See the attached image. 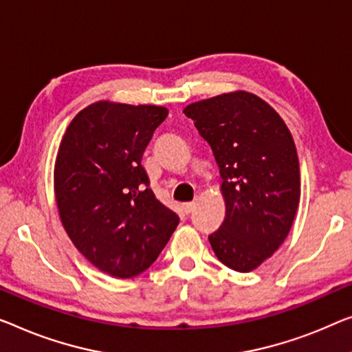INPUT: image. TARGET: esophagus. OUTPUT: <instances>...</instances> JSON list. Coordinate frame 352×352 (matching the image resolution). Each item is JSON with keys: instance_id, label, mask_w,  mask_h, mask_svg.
<instances>
[{"instance_id": "esophagus-1", "label": "esophagus", "mask_w": 352, "mask_h": 352, "mask_svg": "<svg viewBox=\"0 0 352 352\" xmlns=\"http://www.w3.org/2000/svg\"><path fill=\"white\" fill-rule=\"evenodd\" d=\"M194 207H196V204L194 202H186V204H183V210H185V213L186 214H190L192 210H194Z\"/></svg>"}]
</instances>
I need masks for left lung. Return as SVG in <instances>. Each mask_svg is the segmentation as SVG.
<instances>
[{
  "label": "left lung",
  "instance_id": "obj_1",
  "mask_svg": "<svg viewBox=\"0 0 352 352\" xmlns=\"http://www.w3.org/2000/svg\"><path fill=\"white\" fill-rule=\"evenodd\" d=\"M183 113L212 146L226 217L208 235L217 258L235 272L269 259L289 234L300 201V169L283 118L253 93L192 102Z\"/></svg>",
  "mask_w": 352,
  "mask_h": 352
}]
</instances>
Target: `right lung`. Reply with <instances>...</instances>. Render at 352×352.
I'll return each mask as SVG.
<instances>
[{
  "instance_id": "1",
  "label": "right lung",
  "mask_w": 352,
  "mask_h": 352,
  "mask_svg": "<svg viewBox=\"0 0 352 352\" xmlns=\"http://www.w3.org/2000/svg\"><path fill=\"white\" fill-rule=\"evenodd\" d=\"M169 110L98 101L63 135L54 186L76 248L104 274L133 278L153 264L180 218L156 199L142 156Z\"/></svg>"
}]
</instances>
